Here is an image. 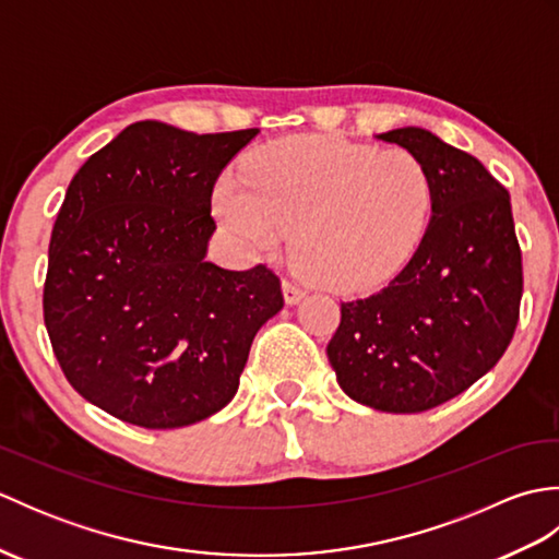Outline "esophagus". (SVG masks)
Instances as JSON below:
<instances>
[{
  "instance_id": "34e87169",
  "label": "esophagus",
  "mask_w": 559,
  "mask_h": 559,
  "mask_svg": "<svg viewBox=\"0 0 559 559\" xmlns=\"http://www.w3.org/2000/svg\"><path fill=\"white\" fill-rule=\"evenodd\" d=\"M305 295L307 293L295 281H283V298H286L288 305H298Z\"/></svg>"
}]
</instances>
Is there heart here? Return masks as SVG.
<instances>
[{"label": "heart", "mask_w": 559, "mask_h": 559, "mask_svg": "<svg viewBox=\"0 0 559 559\" xmlns=\"http://www.w3.org/2000/svg\"><path fill=\"white\" fill-rule=\"evenodd\" d=\"M432 204V175L418 156L317 134L254 151L240 180L223 177L213 192V213L240 252L269 254L293 228L300 266L341 290L394 276L418 249Z\"/></svg>", "instance_id": "1"}]
</instances>
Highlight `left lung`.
Returning <instances> with one entry per match:
<instances>
[{"instance_id":"1","label":"left lung","mask_w":559,"mask_h":559,"mask_svg":"<svg viewBox=\"0 0 559 559\" xmlns=\"http://www.w3.org/2000/svg\"><path fill=\"white\" fill-rule=\"evenodd\" d=\"M377 139L425 163L432 216L408 264L382 290L341 302L326 355L353 401L423 413L463 394L504 355L524 290L521 249L509 192L478 158L420 127Z\"/></svg>"}]
</instances>
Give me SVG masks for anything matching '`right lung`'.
<instances>
[{
    "label": "right lung",
    "instance_id": "add662e5",
    "mask_svg": "<svg viewBox=\"0 0 559 559\" xmlns=\"http://www.w3.org/2000/svg\"><path fill=\"white\" fill-rule=\"evenodd\" d=\"M259 134L144 120L69 182L50 237L45 326L69 384L146 430L211 418L240 386L257 331L281 312L276 273L206 261L218 175Z\"/></svg>",
    "mask_w": 559,
    "mask_h": 559
}]
</instances>
